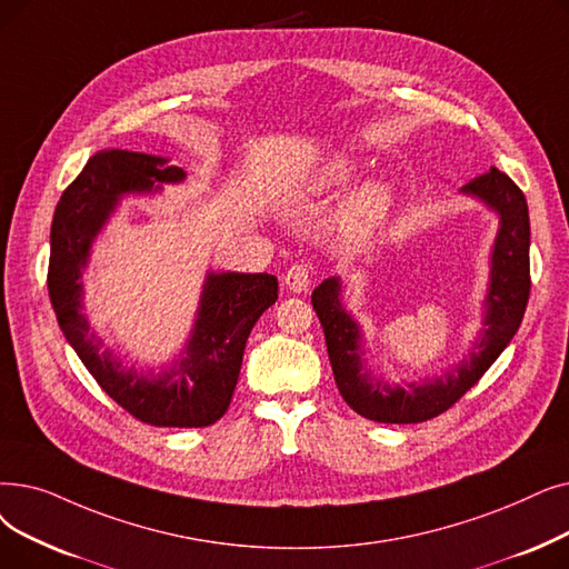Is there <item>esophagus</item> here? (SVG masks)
Here are the masks:
<instances>
[{"mask_svg":"<svg viewBox=\"0 0 569 569\" xmlns=\"http://www.w3.org/2000/svg\"><path fill=\"white\" fill-rule=\"evenodd\" d=\"M311 279H313V269H311V264H307V262L292 264V267L286 271V274H283L286 288H290L292 292H305V290L311 286Z\"/></svg>","mask_w":569,"mask_h":569,"instance_id":"34e87169","label":"esophagus"}]
</instances>
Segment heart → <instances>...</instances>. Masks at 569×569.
I'll list each match as a JSON object with an SVG mask.
<instances>
[{
    "mask_svg": "<svg viewBox=\"0 0 569 569\" xmlns=\"http://www.w3.org/2000/svg\"><path fill=\"white\" fill-rule=\"evenodd\" d=\"M351 169L353 167H351L349 160H335L323 169V174H320L318 183L323 188L326 186H339V183L349 179ZM390 204H392V192L386 186L372 183V186L362 188L353 197L351 204H349V211H346V218H349V223L356 230H369V228H375L377 223H381V220L388 213V209H390Z\"/></svg>",
    "mask_w": 569,
    "mask_h": 569,
    "instance_id": "obj_1",
    "label": "heart"
}]
</instances>
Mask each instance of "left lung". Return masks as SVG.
I'll return each instance as SVG.
<instances>
[{
    "label": "left lung",
    "mask_w": 569,
    "mask_h": 569,
    "mask_svg": "<svg viewBox=\"0 0 569 569\" xmlns=\"http://www.w3.org/2000/svg\"><path fill=\"white\" fill-rule=\"evenodd\" d=\"M500 213V232L492 249V271L488 288L486 328L477 343L447 381L428 386L390 388L367 379L358 356V326L339 305V281L328 279L311 292L313 311L323 326L328 356L343 402L356 413L377 423H423L451 409L472 388L488 367L500 358L513 339L530 298V216L523 190L505 171L492 167L462 186Z\"/></svg>",
    "instance_id": "left-lung-1"
}]
</instances>
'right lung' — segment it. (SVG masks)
Returning a JSON list of instances; mask_svg holds the SVG:
<instances>
[{"mask_svg":"<svg viewBox=\"0 0 569 569\" xmlns=\"http://www.w3.org/2000/svg\"><path fill=\"white\" fill-rule=\"evenodd\" d=\"M181 179L183 169L162 158L104 148L64 188L51 226L48 295L67 341L116 405L156 428H207L228 411L246 339L262 311L279 298V281L267 271L209 274L194 335L177 369L151 381L122 372L120 365L100 353V341L88 332L81 313L79 279L90 243L122 192L153 190L156 181Z\"/></svg>","mask_w":569,"mask_h":569,"instance_id":"1","label":"right lung"}]
</instances>
